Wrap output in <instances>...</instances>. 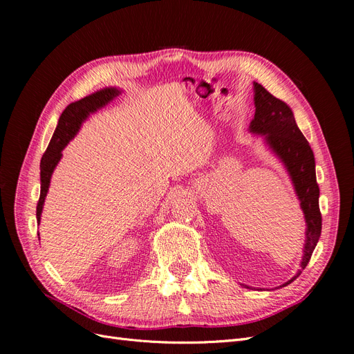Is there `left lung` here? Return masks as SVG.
Segmentation results:
<instances>
[{"mask_svg":"<svg viewBox=\"0 0 354 354\" xmlns=\"http://www.w3.org/2000/svg\"><path fill=\"white\" fill-rule=\"evenodd\" d=\"M255 115L250 130L255 134H266V142L282 159L295 186L299 205L304 212L307 230L301 269H306L316 248L322 230V214L319 209V186L316 181L315 155L303 133L299 131L289 106L276 99L261 84L254 82ZM301 274V270L285 282L286 286ZM281 286V288H282Z\"/></svg>","mask_w":354,"mask_h":354,"instance_id":"1","label":"left lung"}]
</instances>
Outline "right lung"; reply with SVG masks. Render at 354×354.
Returning a JSON list of instances; mask_svg holds the SVG:
<instances>
[{"label": "right lung", "instance_id": "1", "mask_svg": "<svg viewBox=\"0 0 354 354\" xmlns=\"http://www.w3.org/2000/svg\"><path fill=\"white\" fill-rule=\"evenodd\" d=\"M120 94L116 88H104L97 93H94L88 97H84L78 102L71 103L68 108L62 112L59 118V124L56 127V131L53 134L47 151L42 155L41 159V194L37 203V220L39 223L42 203L47 196V190L50 186V178L53 174V169L56 168L57 162L62 158V151L71 138L78 133L80 127L88 113L97 111L102 106L111 102L113 97Z\"/></svg>", "mask_w": 354, "mask_h": 354}]
</instances>
